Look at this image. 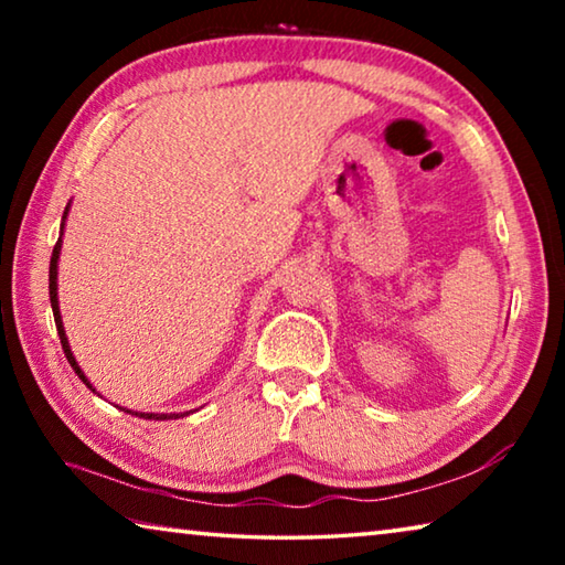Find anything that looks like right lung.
<instances>
[{
    "instance_id": "add662e5",
    "label": "right lung",
    "mask_w": 565,
    "mask_h": 565,
    "mask_svg": "<svg viewBox=\"0 0 565 565\" xmlns=\"http://www.w3.org/2000/svg\"><path fill=\"white\" fill-rule=\"evenodd\" d=\"M70 206L72 202L66 204L64 209V216H62V226H60V242L54 244V252H52V262H50V301H52V311H54V323H56V333H60V341H62V349H64V356L66 361L72 363L74 374L79 376L84 384H87V388H92L94 394H97V388L92 386V381L84 376V371L79 369V363H76L74 353L70 349V341H66V331H64V323H62V313H60V299H56V271H60V254H62V234H64V222L66 216H70ZM121 408V406H117ZM124 414H131V416H139V418H149V420H169V418H184L189 416V411H184V414H145V411H131V408H121Z\"/></svg>"
}]
</instances>
